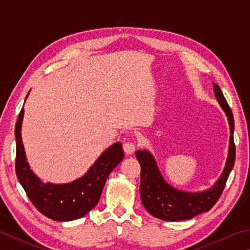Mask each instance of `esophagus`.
Wrapping results in <instances>:
<instances>
[{
  "instance_id": "obj_1",
  "label": "esophagus",
  "mask_w": 250,
  "mask_h": 250,
  "mask_svg": "<svg viewBox=\"0 0 250 250\" xmlns=\"http://www.w3.org/2000/svg\"><path fill=\"white\" fill-rule=\"evenodd\" d=\"M135 148H137V146H135V144L132 143V142H125L124 144V149L125 154H128V155H131V154H133Z\"/></svg>"
}]
</instances>
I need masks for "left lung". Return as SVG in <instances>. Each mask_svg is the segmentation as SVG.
Segmentation results:
<instances>
[{
  "instance_id": "left-lung-1",
  "label": "left lung",
  "mask_w": 250,
  "mask_h": 250,
  "mask_svg": "<svg viewBox=\"0 0 250 250\" xmlns=\"http://www.w3.org/2000/svg\"><path fill=\"white\" fill-rule=\"evenodd\" d=\"M213 88L217 102L228 117L230 137L229 156L224 170L211 188L200 192H188L176 189L163 178L155 158L147 149H139L135 152V156L141 165V201L149 214L157 219L168 222L184 221L192 219L203 212H208L219 200L225 188L226 180L235 163L234 117L219 85L213 83Z\"/></svg>"
}]
</instances>
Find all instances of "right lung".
Returning <instances> with one entry per match:
<instances>
[{
	"label": "right lung",
	"mask_w": 250,
	"mask_h": 250,
	"mask_svg": "<svg viewBox=\"0 0 250 250\" xmlns=\"http://www.w3.org/2000/svg\"><path fill=\"white\" fill-rule=\"evenodd\" d=\"M22 118L24 108H21L15 125V169L18 181L29 200L40 213L54 221L65 222L84 216L98 203L108 176L124 160L122 144L116 142L104 151L81 178L69 184H43L30 169L27 162L21 133Z\"/></svg>",
	"instance_id": "obj_1"
}]
</instances>
